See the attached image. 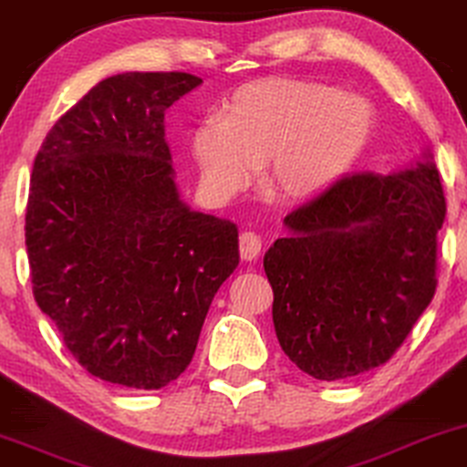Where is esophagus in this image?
I'll use <instances>...</instances> for the list:
<instances>
[{
  "mask_svg": "<svg viewBox=\"0 0 467 467\" xmlns=\"http://www.w3.org/2000/svg\"><path fill=\"white\" fill-rule=\"evenodd\" d=\"M260 250H263V239L258 237L256 233H244L239 237V252H241V258L245 260V263H252V260H256L260 256Z\"/></svg>",
  "mask_w": 467,
  "mask_h": 467,
  "instance_id": "obj_1",
  "label": "esophagus"
}]
</instances>
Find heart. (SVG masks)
I'll use <instances>...</instances> for the list:
<instances>
[{
    "mask_svg": "<svg viewBox=\"0 0 467 467\" xmlns=\"http://www.w3.org/2000/svg\"><path fill=\"white\" fill-rule=\"evenodd\" d=\"M365 99L320 83L269 78L245 85L192 134V155L202 188L228 198L263 179L285 204L314 201L350 164L371 132Z\"/></svg>",
    "mask_w": 467,
    "mask_h": 467,
    "instance_id": "obj_1",
    "label": "heart"
}]
</instances>
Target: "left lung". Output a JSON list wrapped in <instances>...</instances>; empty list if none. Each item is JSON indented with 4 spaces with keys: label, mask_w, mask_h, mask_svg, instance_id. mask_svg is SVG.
<instances>
[{
    "label": "left lung",
    "mask_w": 467,
    "mask_h": 467,
    "mask_svg": "<svg viewBox=\"0 0 467 467\" xmlns=\"http://www.w3.org/2000/svg\"><path fill=\"white\" fill-rule=\"evenodd\" d=\"M446 201L429 149L389 175L341 179L285 215L265 254L282 350L316 380L387 363L436 292Z\"/></svg>",
    "instance_id": "8db88e82"
}]
</instances>
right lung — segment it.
I'll return each instance as SVG.
<instances>
[{
	"mask_svg": "<svg viewBox=\"0 0 467 467\" xmlns=\"http://www.w3.org/2000/svg\"><path fill=\"white\" fill-rule=\"evenodd\" d=\"M201 83L185 72L99 80L36 155L25 215L36 303L104 382L177 380L239 265L237 226L182 201L164 140L166 109Z\"/></svg>",
	"mask_w": 467,
	"mask_h": 467,
	"instance_id": "right-lung-1",
	"label": "right lung"
}]
</instances>
